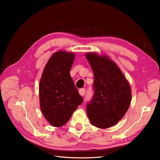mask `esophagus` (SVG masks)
<instances>
[{
	"label": "esophagus",
	"mask_w": 160,
	"mask_h": 160,
	"mask_svg": "<svg viewBox=\"0 0 160 160\" xmlns=\"http://www.w3.org/2000/svg\"><path fill=\"white\" fill-rule=\"evenodd\" d=\"M79 92L80 95H81V96H82V97H83V96H84L85 94H86V89H85V88H81V89H80V90H79Z\"/></svg>",
	"instance_id": "esophagus-1"
}]
</instances>
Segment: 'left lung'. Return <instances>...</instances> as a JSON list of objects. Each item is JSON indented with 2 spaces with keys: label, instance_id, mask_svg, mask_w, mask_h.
<instances>
[{
  "label": "left lung",
  "instance_id": "left-lung-1",
  "mask_svg": "<svg viewBox=\"0 0 160 160\" xmlns=\"http://www.w3.org/2000/svg\"><path fill=\"white\" fill-rule=\"evenodd\" d=\"M94 72V94L87 103V113L92 125L107 129L118 122L131 103L128 81L116 63L106 56L86 54Z\"/></svg>",
  "mask_w": 160,
  "mask_h": 160
}]
</instances>
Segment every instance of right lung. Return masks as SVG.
I'll list each match as a JSON object with an SVG mask.
<instances>
[{"label": "right lung", "instance_id": "obj_1", "mask_svg": "<svg viewBox=\"0 0 160 160\" xmlns=\"http://www.w3.org/2000/svg\"><path fill=\"white\" fill-rule=\"evenodd\" d=\"M74 59V53L57 52L42 73L39 87L40 108L53 127L65 125L83 101L70 77Z\"/></svg>", "mask_w": 160, "mask_h": 160}]
</instances>
